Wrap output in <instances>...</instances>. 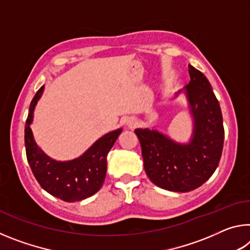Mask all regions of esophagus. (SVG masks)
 Listing matches in <instances>:
<instances>
[{
	"mask_svg": "<svg viewBox=\"0 0 250 250\" xmlns=\"http://www.w3.org/2000/svg\"><path fill=\"white\" fill-rule=\"evenodd\" d=\"M126 125H128L129 128H134V126L138 125V121L135 120L134 118H129V119L126 120Z\"/></svg>",
	"mask_w": 250,
	"mask_h": 250,
	"instance_id": "esophagus-1",
	"label": "esophagus"
}]
</instances>
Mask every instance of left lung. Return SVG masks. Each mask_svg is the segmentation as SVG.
Listing matches in <instances>:
<instances>
[{
    "mask_svg": "<svg viewBox=\"0 0 250 250\" xmlns=\"http://www.w3.org/2000/svg\"><path fill=\"white\" fill-rule=\"evenodd\" d=\"M191 82L185 87L194 117V137L181 146L155 130L137 129L143 163L152 183L172 192H189L213 175L224 145L223 116L208 80L188 66Z\"/></svg>",
    "mask_w": 250,
    "mask_h": 250,
    "instance_id": "obj_1",
    "label": "left lung"
}]
</instances>
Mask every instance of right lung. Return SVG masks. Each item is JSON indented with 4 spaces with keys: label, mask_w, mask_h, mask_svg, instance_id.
I'll list each match as a JSON object with an SVG mask.
<instances>
[{
    "label": "right lung",
    "mask_w": 250,
    "mask_h": 250,
    "mask_svg": "<svg viewBox=\"0 0 250 250\" xmlns=\"http://www.w3.org/2000/svg\"><path fill=\"white\" fill-rule=\"evenodd\" d=\"M44 86L34 96L25 125V149L32 172L40 185L50 195L65 202L84 200L103 186L107 172V154L121 133V129L104 135L80 158L57 162L48 158L34 141L31 124L34 108L43 94Z\"/></svg>",
    "instance_id": "right-lung-1"
}]
</instances>
